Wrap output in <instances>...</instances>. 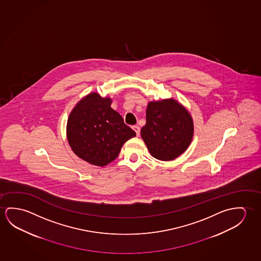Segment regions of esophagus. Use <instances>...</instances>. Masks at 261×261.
<instances>
[{"instance_id":"34e87169","label":"esophagus","mask_w":261,"mask_h":261,"mask_svg":"<svg viewBox=\"0 0 261 261\" xmlns=\"http://www.w3.org/2000/svg\"><path fill=\"white\" fill-rule=\"evenodd\" d=\"M133 130L136 133L137 136H140V133H141V129H140V127L139 126H133Z\"/></svg>"}]
</instances>
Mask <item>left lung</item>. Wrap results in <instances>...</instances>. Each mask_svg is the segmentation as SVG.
Instances as JSON below:
<instances>
[{"mask_svg": "<svg viewBox=\"0 0 261 261\" xmlns=\"http://www.w3.org/2000/svg\"><path fill=\"white\" fill-rule=\"evenodd\" d=\"M193 130L190 112L175 99H168L149 102L141 134L151 156L167 162L188 149Z\"/></svg>", "mask_w": 261, "mask_h": 261, "instance_id": "1", "label": "left lung"}]
</instances>
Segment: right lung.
I'll use <instances>...</instances> for the list:
<instances>
[{"label": "right lung", "mask_w": 261, "mask_h": 261, "mask_svg": "<svg viewBox=\"0 0 261 261\" xmlns=\"http://www.w3.org/2000/svg\"><path fill=\"white\" fill-rule=\"evenodd\" d=\"M112 99L92 92L81 99L67 121V139L78 157L103 167L113 162L122 145L136 136L112 107Z\"/></svg>", "instance_id": "1"}]
</instances>
